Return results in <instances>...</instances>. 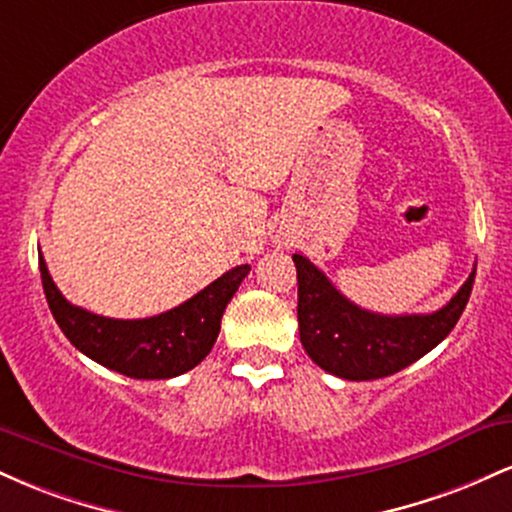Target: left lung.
I'll list each match as a JSON object with an SVG mask.
<instances>
[{"label":"left lung","mask_w":512,"mask_h":512,"mask_svg":"<svg viewBox=\"0 0 512 512\" xmlns=\"http://www.w3.org/2000/svg\"><path fill=\"white\" fill-rule=\"evenodd\" d=\"M298 272V330L308 356L344 380H378L411 366L443 342L460 320L474 274L443 308L428 315H380L358 308L308 257L293 255Z\"/></svg>","instance_id":"left-lung-1"}]
</instances>
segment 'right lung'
I'll list each match as a JSON object with an SVG mask.
<instances>
[{"label":"right lung","mask_w":512,"mask_h":512,"mask_svg":"<svg viewBox=\"0 0 512 512\" xmlns=\"http://www.w3.org/2000/svg\"><path fill=\"white\" fill-rule=\"evenodd\" d=\"M45 298L64 337L101 366L137 380H166L202 363L221 330V317L250 264L228 269L190 301L144 320H115L72 305L62 296L38 252Z\"/></svg>","instance_id":"add662e5"}]
</instances>
